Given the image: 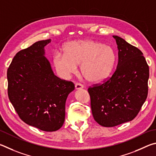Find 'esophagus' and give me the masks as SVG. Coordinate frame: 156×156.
Returning <instances> with one entry per match:
<instances>
[{
    "instance_id": "esophagus-1",
    "label": "esophagus",
    "mask_w": 156,
    "mask_h": 156,
    "mask_svg": "<svg viewBox=\"0 0 156 156\" xmlns=\"http://www.w3.org/2000/svg\"><path fill=\"white\" fill-rule=\"evenodd\" d=\"M75 90H81L83 88V86L80 83H76L75 86Z\"/></svg>"
}]
</instances>
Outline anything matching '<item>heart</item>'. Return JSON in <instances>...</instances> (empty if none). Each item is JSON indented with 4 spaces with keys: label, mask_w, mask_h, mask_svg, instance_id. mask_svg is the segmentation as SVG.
<instances>
[{
    "label": "heart",
    "mask_w": 156,
    "mask_h": 156,
    "mask_svg": "<svg viewBox=\"0 0 156 156\" xmlns=\"http://www.w3.org/2000/svg\"><path fill=\"white\" fill-rule=\"evenodd\" d=\"M65 53L56 52L53 64L57 73L68 77L81 65V73L91 83L105 81L112 72L116 61L115 51L110 46L92 40L73 41L64 46Z\"/></svg>",
    "instance_id": "obj_1"
}]
</instances>
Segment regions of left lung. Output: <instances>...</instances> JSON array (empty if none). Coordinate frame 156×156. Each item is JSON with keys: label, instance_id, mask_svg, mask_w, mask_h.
Returning a JSON list of instances; mask_svg holds the SVG:
<instances>
[{"label": "left lung", "instance_id": "obj_1", "mask_svg": "<svg viewBox=\"0 0 156 156\" xmlns=\"http://www.w3.org/2000/svg\"><path fill=\"white\" fill-rule=\"evenodd\" d=\"M119 62L112 77L88 88L95 121L103 127H114L137 116L148 93L149 66L143 53L122 37L113 35Z\"/></svg>", "mask_w": 156, "mask_h": 156}]
</instances>
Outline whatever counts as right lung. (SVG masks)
<instances>
[{"label":"right lung","mask_w":156,"mask_h":156,"mask_svg":"<svg viewBox=\"0 0 156 156\" xmlns=\"http://www.w3.org/2000/svg\"><path fill=\"white\" fill-rule=\"evenodd\" d=\"M51 39L19 51L7 70L8 96L21 120L45 132H55L65 120L67 97L75 85L54 75L45 57Z\"/></svg>","instance_id":"right-lung-1"}]
</instances>
